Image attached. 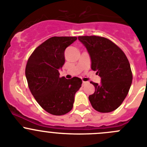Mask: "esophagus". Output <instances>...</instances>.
Instances as JSON below:
<instances>
[{
    "label": "esophagus",
    "instance_id": "obj_1",
    "mask_svg": "<svg viewBox=\"0 0 147 147\" xmlns=\"http://www.w3.org/2000/svg\"><path fill=\"white\" fill-rule=\"evenodd\" d=\"M88 82H84V81H83L82 82V84L83 85H84V84H88Z\"/></svg>",
    "mask_w": 147,
    "mask_h": 147
}]
</instances>
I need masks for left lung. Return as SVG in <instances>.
<instances>
[{"mask_svg":"<svg viewBox=\"0 0 147 147\" xmlns=\"http://www.w3.org/2000/svg\"><path fill=\"white\" fill-rule=\"evenodd\" d=\"M86 47L91 68L101 78L100 84L91 82L95 88L89 100L94 109L108 113L117 109L127 96L132 84L130 63L122 49L109 39L100 36H79Z\"/></svg>","mask_w":147,"mask_h":147,"instance_id":"left-lung-1","label":"left lung"}]
</instances>
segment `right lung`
I'll return each mask as SVG.
<instances>
[{
  "mask_svg": "<svg viewBox=\"0 0 147 147\" xmlns=\"http://www.w3.org/2000/svg\"><path fill=\"white\" fill-rule=\"evenodd\" d=\"M76 37H52L36 48L28 60L25 76L38 103L48 113L63 115L72 109L74 96L82 86L78 77H60L65 63L64 52Z\"/></svg>",
  "mask_w": 147,
  "mask_h": 147,
  "instance_id": "add662e5",
  "label": "right lung"
}]
</instances>
